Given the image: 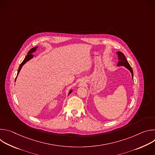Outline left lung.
I'll use <instances>...</instances> for the list:
<instances>
[{
    "label": "left lung",
    "mask_w": 155,
    "mask_h": 155,
    "mask_svg": "<svg viewBox=\"0 0 155 155\" xmlns=\"http://www.w3.org/2000/svg\"><path fill=\"white\" fill-rule=\"evenodd\" d=\"M117 54L118 55V63L117 64L118 66H124L125 68H126L132 74V77L133 78V71H132V68L130 67V64L128 63L125 56L120 51H118Z\"/></svg>",
    "instance_id": "left-lung-1"
}]
</instances>
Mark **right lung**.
Wrapping results in <instances>:
<instances>
[{
  "label": "right lung",
  "instance_id": "1",
  "mask_svg": "<svg viewBox=\"0 0 155 155\" xmlns=\"http://www.w3.org/2000/svg\"><path fill=\"white\" fill-rule=\"evenodd\" d=\"M37 47H34V48H31L29 51V52L28 53V55L25 57V59H24V61L22 62V63L20 64V65H19V69H18V74H17V76H18V75L19 74V72H20V71H21V68L23 67V65L27 62V61H28L29 60H30L31 59H32V58H33V55L31 54L32 53H33V52H34L35 50H36V49H37ZM17 76H16V77H17ZM15 81H16V80H15ZM72 93V90L69 92V94H71Z\"/></svg>",
  "mask_w": 155,
  "mask_h": 155
}]
</instances>
